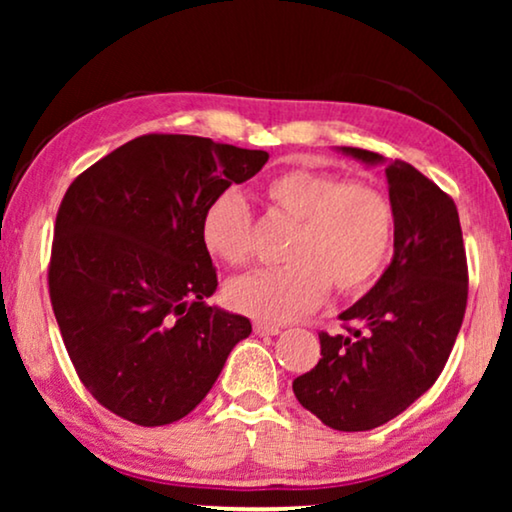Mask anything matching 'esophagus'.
<instances>
[{
    "instance_id": "34e87169",
    "label": "esophagus",
    "mask_w": 512,
    "mask_h": 512,
    "mask_svg": "<svg viewBox=\"0 0 512 512\" xmlns=\"http://www.w3.org/2000/svg\"><path fill=\"white\" fill-rule=\"evenodd\" d=\"M254 331H256V335H277L279 331H282V326H279V324H268V321H256Z\"/></svg>"
}]
</instances>
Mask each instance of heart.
Segmentation results:
<instances>
[{"label": "heart", "instance_id": "obj_1", "mask_svg": "<svg viewBox=\"0 0 512 512\" xmlns=\"http://www.w3.org/2000/svg\"><path fill=\"white\" fill-rule=\"evenodd\" d=\"M263 193L272 214L296 223L284 247L289 263L233 279L226 296L237 312L289 321L314 310L331 284L354 296L380 275L394 242V207L380 188L317 167H291ZM200 240L216 261L247 265L254 256L247 202L235 191L216 195L202 212Z\"/></svg>", "mask_w": 512, "mask_h": 512}]
</instances>
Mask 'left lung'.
<instances>
[{
  "label": "left lung",
  "instance_id": "1",
  "mask_svg": "<svg viewBox=\"0 0 512 512\" xmlns=\"http://www.w3.org/2000/svg\"><path fill=\"white\" fill-rule=\"evenodd\" d=\"M366 165L380 153L342 146ZM394 207V258L340 314L347 335L321 331V359L293 394L335 431H370L410 408L443 373L464 321L468 265L459 212L405 160L384 167Z\"/></svg>",
  "mask_w": 512,
  "mask_h": 512
}]
</instances>
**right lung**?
Wrapping results in <instances>:
<instances>
[{"label": "right lung", "instance_id": "add662e5", "mask_svg": "<svg viewBox=\"0 0 512 512\" xmlns=\"http://www.w3.org/2000/svg\"><path fill=\"white\" fill-rule=\"evenodd\" d=\"M268 158L207 137L142 135L67 188L48 291L76 375L114 415L139 426L186 417L249 338L247 317L207 305L219 282L200 219Z\"/></svg>", "mask_w": 512, "mask_h": 512}]
</instances>
